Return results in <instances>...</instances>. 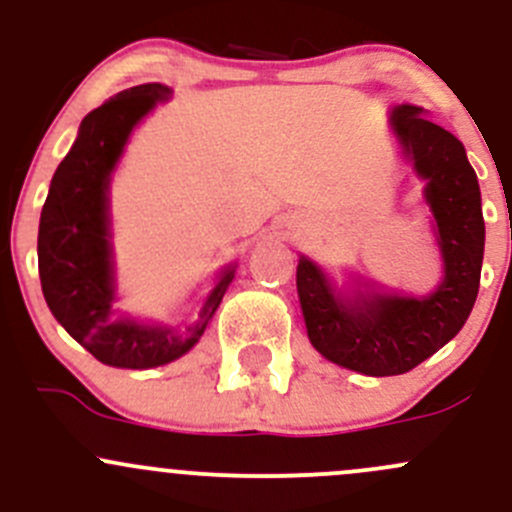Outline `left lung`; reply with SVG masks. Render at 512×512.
I'll list each match as a JSON object with an SVG mask.
<instances>
[{
    "instance_id": "1",
    "label": "left lung",
    "mask_w": 512,
    "mask_h": 512,
    "mask_svg": "<svg viewBox=\"0 0 512 512\" xmlns=\"http://www.w3.org/2000/svg\"><path fill=\"white\" fill-rule=\"evenodd\" d=\"M423 108H389L399 156L423 180L431 232L441 252V282L428 294L381 287L364 275L339 285L299 255L297 294L312 347L332 364L364 376L406 374L463 329L478 297L485 223L478 175L453 133L421 116Z\"/></svg>"
}]
</instances>
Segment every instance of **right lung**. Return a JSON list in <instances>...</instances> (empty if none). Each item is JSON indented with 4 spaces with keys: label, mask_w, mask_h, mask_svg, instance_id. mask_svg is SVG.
<instances>
[{
    "label": "right lung",
    "mask_w": 512,
    "mask_h": 512,
    "mask_svg": "<svg viewBox=\"0 0 512 512\" xmlns=\"http://www.w3.org/2000/svg\"><path fill=\"white\" fill-rule=\"evenodd\" d=\"M173 89L143 84L111 96L81 121L76 141L51 178L39 220L41 292L56 322L101 364L156 369L188 354L218 312L237 262L215 277L193 319L165 324L116 314L111 183L133 131Z\"/></svg>",
    "instance_id": "add662e5"
}]
</instances>
